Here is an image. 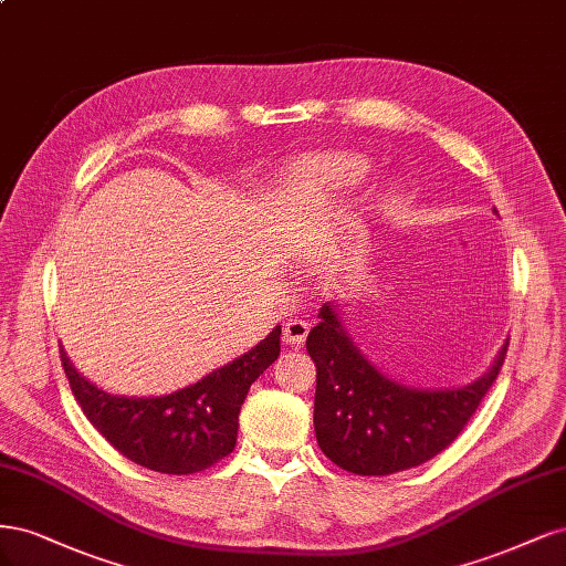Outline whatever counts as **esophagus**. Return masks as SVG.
Instances as JSON below:
<instances>
[{"label":"esophagus","instance_id":"obj_1","mask_svg":"<svg viewBox=\"0 0 566 566\" xmlns=\"http://www.w3.org/2000/svg\"><path fill=\"white\" fill-rule=\"evenodd\" d=\"M307 332H310V326L305 319H289L284 324V340L289 345H301L307 338Z\"/></svg>","mask_w":566,"mask_h":566}]
</instances>
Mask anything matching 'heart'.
I'll return each mask as SVG.
<instances>
[{
    "label": "heart",
    "instance_id": "heart-1",
    "mask_svg": "<svg viewBox=\"0 0 566 566\" xmlns=\"http://www.w3.org/2000/svg\"><path fill=\"white\" fill-rule=\"evenodd\" d=\"M367 174H369V164L361 157H329V159H319L310 167V176H313L317 188H326V190L357 188L364 184Z\"/></svg>",
    "mask_w": 566,
    "mask_h": 566
}]
</instances>
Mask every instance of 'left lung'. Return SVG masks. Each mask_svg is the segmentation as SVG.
I'll use <instances>...</instances> for the list:
<instances>
[{
	"label": "left lung",
	"mask_w": 566,
	"mask_h": 566,
	"mask_svg": "<svg viewBox=\"0 0 566 566\" xmlns=\"http://www.w3.org/2000/svg\"><path fill=\"white\" fill-rule=\"evenodd\" d=\"M496 211V209H494ZM317 367L315 434L326 459L355 475H392L430 461L461 434L503 367L494 364L459 388H411L364 355L329 301L305 340Z\"/></svg>",
	"instance_id": "1"
}]
</instances>
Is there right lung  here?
<instances>
[{
	"label": "right lung",
	"mask_w": 566,
	"mask_h": 566,
	"mask_svg": "<svg viewBox=\"0 0 566 566\" xmlns=\"http://www.w3.org/2000/svg\"><path fill=\"white\" fill-rule=\"evenodd\" d=\"M280 334L275 326L256 348L159 397L111 395L72 367L65 350L61 361L88 423L122 455L164 475H192L234 449L240 409L251 382L280 357Z\"/></svg>",
	"instance_id": "right-lung-1"
}]
</instances>
